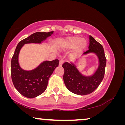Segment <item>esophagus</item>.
<instances>
[{
    "mask_svg": "<svg viewBox=\"0 0 125 125\" xmlns=\"http://www.w3.org/2000/svg\"><path fill=\"white\" fill-rule=\"evenodd\" d=\"M64 63V59H61L60 61H59V65L60 66H62V65L63 64V63Z\"/></svg>",
    "mask_w": 125,
    "mask_h": 125,
    "instance_id": "esophagus-1",
    "label": "esophagus"
}]
</instances>
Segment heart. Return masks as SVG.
I'll list each match as a JSON object with an SVG mask.
<instances>
[{
    "mask_svg": "<svg viewBox=\"0 0 125 125\" xmlns=\"http://www.w3.org/2000/svg\"><path fill=\"white\" fill-rule=\"evenodd\" d=\"M62 44L66 49L75 48L73 54L76 55L82 52L85 49L87 41L85 38H82L80 36H72L63 40Z\"/></svg>",
    "mask_w": 125,
    "mask_h": 125,
    "instance_id": "obj_1",
    "label": "heart"
}]
</instances>
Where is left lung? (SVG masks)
<instances>
[{
    "mask_svg": "<svg viewBox=\"0 0 125 125\" xmlns=\"http://www.w3.org/2000/svg\"><path fill=\"white\" fill-rule=\"evenodd\" d=\"M88 48L84 54L94 52L98 57L100 63L97 70L92 76L82 75L73 63L65 62L62 65L64 70L63 80L67 88L79 95H86L94 92L99 86L105 75L106 59L103 46L89 36Z\"/></svg>",
    "mask_w": 125,
    "mask_h": 125,
    "instance_id": "left-lung-1",
    "label": "left lung"
}]
</instances>
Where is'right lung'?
<instances>
[{"label": "right lung", "instance_id": "1", "mask_svg": "<svg viewBox=\"0 0 125 125\" xmlns=\"http://www.w3.org/2000/svg\"><path fill=\"white\" fill-rule=\"evenodd\" d=\"M53 31L36 32L19 42L11 59V78L16 89L22 96L34 98L42 94L46 89L49 79L59 65L58 59L45 61L31 71H25L20 67L18 57L20 50L25 43H40L50 36Z\"/></svg>", "mask_w": 125, "mask_h": 125}]
</instances>
